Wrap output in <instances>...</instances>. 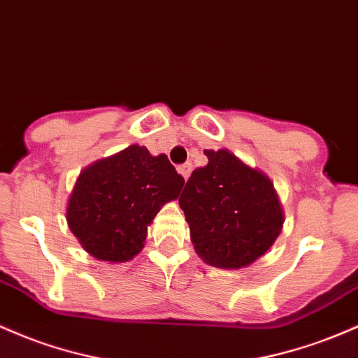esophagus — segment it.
<instances>
[{
    "label": "esophagus",
    "mask_w": 358,
    "mask_h": 358,
    "mask_svg": "<svg viewBox=\"0 0 358 358\" xmlns=\"http://www.w3.org/2000/svg\"><path fill=\"white\" fill-rule=\"evenodd\" d=\"M192 168H194V166H192V163H183V164H180V166H178V173L183 176V178L187 180L188 176H190Z\"/></svg>",
    "instance_id": "esophagus-1"
}]
</instances>
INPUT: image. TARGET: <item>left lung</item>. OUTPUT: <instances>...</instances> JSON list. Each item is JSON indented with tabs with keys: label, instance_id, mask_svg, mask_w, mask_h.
Here are the masks:
<instances>
[{
	"label": "left lung",
	"instance_id": "8db88e82",
	"mask_svg": "<svg viewBox=\"0 0 358 358\" xmlns=\"http://www.w3.org/2000/svg\"><path fill=\"white\" fill-rule=\"evenodd\" d=\"M203 152L209 163L194 170L178 199L195 251L217 268L248 266L280 234L273 183L226 149Z\"/></svg>",
	"mask_w": 358,
	"mask_h": 358
}]
</instances>
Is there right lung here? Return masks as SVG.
<instances>
[{"label": "right lung", "instance_id": "right-lung-1", "mask_svg": "<svg viewBox=\"0 0 358 358\" xmlns=\"http://www.w3.org/2000/svg\"><path fill=\"white\" fill-rule=\"evenodd\" d=\"M183 180L166 155L144 146L90 164L76 180L68 203V224L90 255L127 262L144 246L148 226L161 207L178 199Z\"/></svg>", "mask_w": 358, "mask_h": 358}]
</instances>
